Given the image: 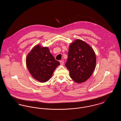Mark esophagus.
Wrapping results in <instances>:
<instances>
[{
	"mask_svg": "<svg viewBox=\"0 0 121 121\" xmlns=\"http://www.w3.org/2000/svg\"><path fill=\"white\" fill-rule=\"evenodd\" d=\"M60 63L61 64V65H63V64H64V62H63V61H60Z\"/></svg>",
	"mask_w": 121,
	"mask_h": 121,
	"instance_id": "34e87169",
	"label": "esophagus"
}]
</instances>
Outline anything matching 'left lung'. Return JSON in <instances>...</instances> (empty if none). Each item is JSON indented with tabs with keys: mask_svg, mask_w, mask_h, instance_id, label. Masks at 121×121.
<instances>
[{
	"mask_svg": "<svg viewBox=\"0 0 121 121\" xmlns=\"http://www.w3.org/2000/svg\"><path fill=\"white\" fill-rule=\"evenodd\" d=\"M96 64L95 53L83 41L77 39L69 46L68 58L65 65L71 78L77 83H82L92 75Z\"/></svg>",
	"mask_w": 121,
	"mask_h": 121,
	"instance_id": "obj_1",
	"label": "left lung"
}]
</instances>
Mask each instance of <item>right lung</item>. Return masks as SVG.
Listing matches in <instances>:
<instances>
[{"label": "right lung", "mask_w": 121, "mask_h": 121, "mask_svg": "<svg viewBox=\"0 0 121 121\" xmlns=\"http://www.w3.org/2000/svg\"><path fill=\"white\" fill-rule=\"evenodd\" d=\"M26 63L31 75L41 82L49 80L55 69L60 65L50 53L48 48L39 44L35 46L29 52Z\"/></svg>", "instance_id": "1"}]
</instances>
